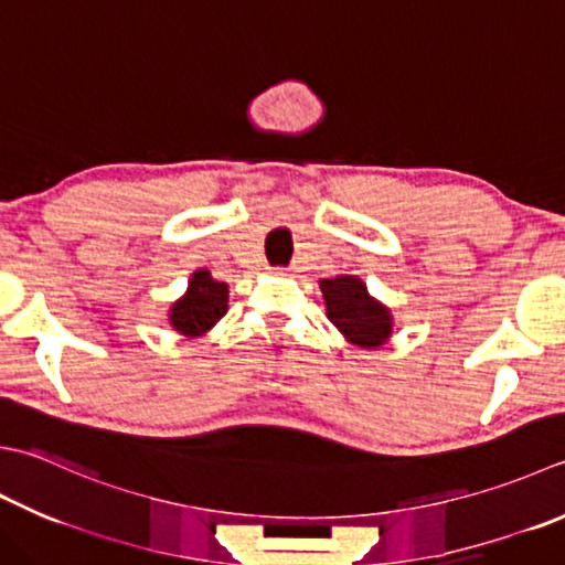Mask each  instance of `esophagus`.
Wrapping results in <instances>:
<instances>
[{
    "instance_id": "34e87169",
    "label": "esophagus",
    "mask_w": 565,
    "mask_h": 565,
    "mask_svg": "<svg viewBox=\"0 0 565 565\" xmlns=\"http://www.w3.org/2000/svg\"><path fill=\"white\" fill-rule=\"evenodd\" d=\"M284 271H296V264H291L289 269H279V274H284Z\"/></svg>"
}]
</instances>
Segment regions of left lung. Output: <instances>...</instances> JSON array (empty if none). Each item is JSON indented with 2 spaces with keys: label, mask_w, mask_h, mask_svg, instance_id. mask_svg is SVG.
I'll list each match as a JSON object with an SVG mask.
<instances>
[{
  "label": "left lung",
  "mask_w": 565,
  "mask_h": 565,
  "mask_svg": "<svg viewBox=\"0 0 565 565\" xmlns=\"http://www.w3.org/2000/svg\"><path fill=\"white\" fill-rule=\"evenodd\" d=\"M330 323L360 348H377L392 335V316L386 308L367 296L355 276H335L320 281Z\"/></svg>",
  "instance_id": "8db88e82"
}]
</instances>
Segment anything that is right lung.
<instances>
[{"label":"right lung","instance_id":"right-lung-1","mask_svg":"<svg viewBox=\"0 0 565 565\" xmlns=\"http://www.w3.org/2000/svg\"><path fill=\"white\" fill-rule=\"evenodd\" d=\"M227 311V284L215 281L210 271H195L188 294L171 308V326L179 333L195 338L213 328Z\"/></svg>","mask_w":565,"mask_h":565}]
</instances>
